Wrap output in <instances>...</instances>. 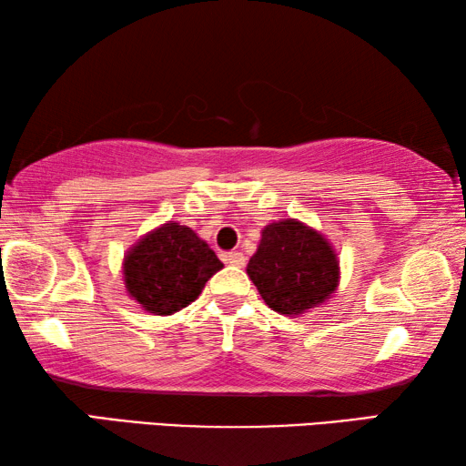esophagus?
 Instances as JSON below:
<instances>
[{
  "instance_id": "34e87169",
  "label": "esophagus",
  "mask_w": 466,
  "mask_h": 466,
  "mask_svg": "<svg viewBox=\"0 0 466 466\" xmlns=\"http://www.w3.org/2000/svg\"><path fill=\"white\" fill-rule=\"evenodd\" d=\"M223 260L231 266H246V256L241 251H228V254L223 256Z\"/></svg>"
}]
</instances>
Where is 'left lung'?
Wrapping results in <instances>:
<instances>
[{
  "label": "left lung",
  "mask_w": 466,
  "mask_h": 466,
  "mask_svg": "<svg viewBox=\"0 0 466 466\" xmlns=\"http://www.w3.org/2000/svg\"><path fill=\"white\" fill-rule=\"evenodd\" d=\"M248 277L268 308L299 316L330 299L340 280V264L326 235L297 218H283L262 228Z\"/></svg>",
  "instance_id": "8db88e82"
}]
</instances>
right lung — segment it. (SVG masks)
Segmentation results:
<instances>
[{
	"mask_svg": "<svg viewBox=\"0 0 466 466\" xmlns=\"http://www.w3.org/2000/svg\"><path fill=\"white\" fill-rule=\"evenodd\" d=\"M121 268L127 295L144 311L171 316L198 299L223 262L192 228L167 220L127 249Z\"/></svg>",
	"mask_w": 466,
	"mask_h": 466,
	"instance_id": "1",
	"label": "right lung"
}]
</instances>
